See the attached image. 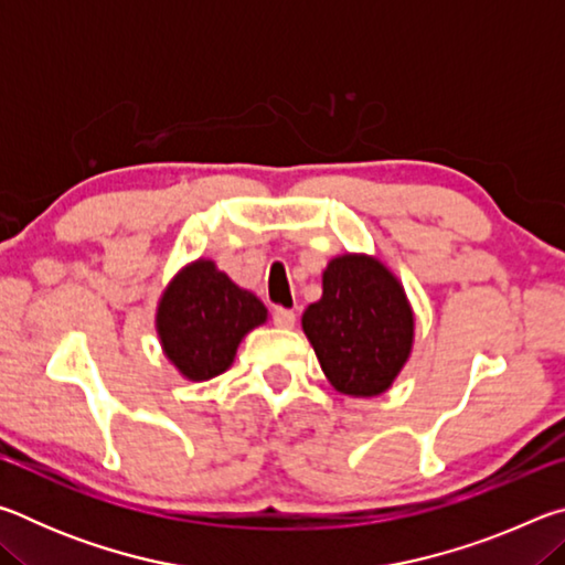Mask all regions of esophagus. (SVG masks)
Segmentation results:
<instances>
[{
	"instance_id": "esophagus-1",
	"label": "esophagus",
	"mask_w": 565,
	"mask_h": 565,
	"mask_svg": "<svg viewBox=\"0 0 565 565\" xmlns=\"http://www.w3.org/2000/svg\"><path fill=\"white\" fill-rule=\"evenodd\" d=\"M274 323H276V327H281V329H294L296 313L291 309H276L274 311Z\"/></svg>"
}]
</instances>
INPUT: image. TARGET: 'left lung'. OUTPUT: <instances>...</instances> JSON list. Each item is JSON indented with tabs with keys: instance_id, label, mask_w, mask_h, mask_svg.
Segmentation results:
<instances>
[{
	"instance_id": "obj_1",
	"label": "left lung",
	"mask_w": 565,
	"mask_h": 565,
	"mask_svg": "<svg viewBox=\"0 0 565 565\" xmlns=\"http://www.w3.org/2000/svg\"><path fill=\"white\" fill-rule=\"evenodd\" d=\"M321 299L306 306L301 329L343 396L386 394L414 351L416 317L404 284L371 254L333 256Z\"/></svg>"
}]
</instances>
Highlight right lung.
<instances>
[{
    "instance_id": "right-lung-1",
    "label": "right lung",
    "mask_w": 565,
    "mask_h": 565,
    "mask_svg": "<svg viewBox=\"0 0 565 565\" xmlns=\"http://www.w3.org/2000/svg\"><path fill=\"white\" fill-rule=\"evenodd\" d=\"M266 319L269 311L259 296L199 256L171 276L154 323L171 366L186 381H209L232 366L238 343Z\"/></svg>"
}]
</instances>
